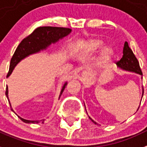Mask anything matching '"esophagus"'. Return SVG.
I'll use <instances>...</instances> for the list:
<instances>
[{"mask_svg":"<svg viewBox=\"0 0 147 147\" xmlns=\"http://www.w3.org/2000/svg\"><path fill=\"white\" fill-rule=\"evenodd\" d=\"M91 76H92V71L89 70H86L82 72L81 76H80V80L82 82H88L91 80Z\"/></svg>","mask_w":147,"mask_h":147,"instance_id":"34e87169","label":"esophagus"}]
</instances>
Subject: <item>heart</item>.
Returning a JSON list of instances; mask_svg holds the SVG:
<instances>
[{
  "instance_id": "heart-1",
  "label": "heart",
  "mask_w": 147,
  "mask_h": 147,
  "mask_svg": "<svg viewBox=\"0 0 147 147\" xmlns=\"http://www.w3.org/2000/svg\"><path fill=\"white\" fill-rule=\"evenodd\" d=\"M103 41L98 39H94V40H92L88 41L86 43V47L88 50L95 51L99 50L100 47L103 46ZM113 50L111 47H106L104 48L103 50V58L105 61H109L113 55Z\"/></svg>"
}]
</instances>
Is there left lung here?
I'll use <instances>...</instances> for the list:
<instances>
[{
  "mask_svg": "<svg viewBox=\"0 0 147 147\" xmlns=\"http://www.w3.org/2000/svg\"><path fill=\"white\" fill-rule=\"evenodd\" d=\"M116 65L121 69H122V70L131 71V72H134L136 74H139L142 75V71L140 67L139 62H138V59H137L132 50L129 47L128 43L127 42H125L122 58L120 59V61L116 62ZM143 94H144V90H143ZM143 94H142V97H143ZM85 108H86V107H85ZM138 109H139V107H138ZM88 118L92 120V122H94V124H97L96 122H94L93 119H92V118H90L89 116H88Z\"/></svg>",
  "mask_w": 147,
  "mask_h": 147,
  "instance_id": "left-lung-1",
  "label": "left lung"
}]
</instances>
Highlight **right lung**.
<instances>
[{
	"label": "right lung",
	"mask_w": 147,
	"mask_h": 147,
	"mask_svg": "<svg viewBox=\"0 0 147 147\" xmlns=\"http://www.w3.org/2000/svg\"><path fill=\"white\" fill-rule=\"evenodd\" d=\"M71 32V28L61 27L44 26V27H39L35 29L31 34L23 39L16 48L15 53L11 59L9 72L7 74V76H9L12 74L14 67L16 66L17 64L20 61L28 57L30 55L34 54V53H39L40 50L47 49V47L50 46L52 43H56L60 39H62L63 37L67 36ZM67 85V82H66L61 88L59 98L65 90ZM6 95H7V99H9L8 98V88L7 87V89H6ZM9 105H10L11 107L10 103H9ZM11 110L14 112V110H13L12 107H11ZM19 117L22 122H25V123H39L40 122H44L45 121V119L32 121V120H27L22 119L20 116H19Z\"/></svg>",
	"instance_id": "1"
}]
</instances>
